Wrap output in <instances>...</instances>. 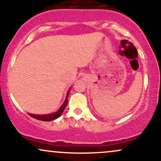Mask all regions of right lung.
Returning <instances> with one entry per match:
<instances>
[{
	"mask_svg": "<svg viewBox=\"0 0 161 161\" xmlns=\"http://www.w3.org/2000/svg\"><path fill=\"white\" fill-rule=\"evenodd\" d=\"M69 90L67 93V96H66L65 101H64V103L62 104V106L60 107V108L59 109L56 113L47 114V115H34V114H29V115L31 116L33 118H35V119H38V120H42V121H51V120H53V119H57V118H58L59 116H61L62 113L64 112V109L66 108V105H67V103H68L67 97H68V95H69Z\"/></svg>",
	"mask_w": 161,
	"mask_h": 161,
	"instance_id": "1",
	"label": "right lung"
}]
</instances>
